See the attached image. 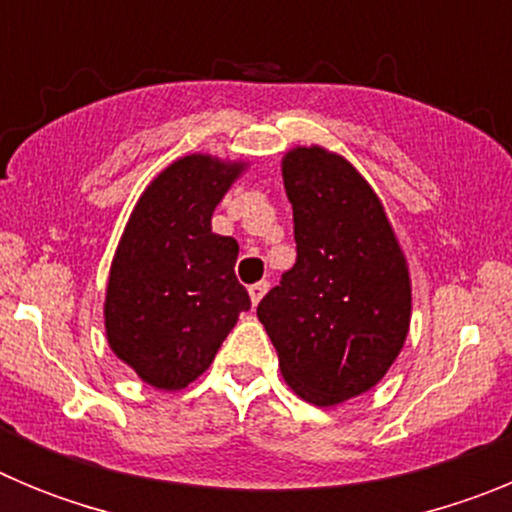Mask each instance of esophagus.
<instances>
[{
	"mask_svg": "<svg viewBox=\"0 0 512 512\" xmlns=\"http://www.w3.org/2000/svg\"><path fill=\"white\" fill-rule=\"evenodd\" d=\"M266 292H269V282H256V284H251V287H248V295H251L253 305H259L261 297H264Z\"/></svg>",
	"mask_w": 512,
	"mask_h": 512,
	"instance_id": "1",
	"label": "esophagus"
}]
</instances>
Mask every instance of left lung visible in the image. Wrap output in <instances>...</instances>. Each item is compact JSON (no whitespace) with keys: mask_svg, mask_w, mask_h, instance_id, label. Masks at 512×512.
I'll return each mask as SVG.
<instances>
[{"mask_svg":"<svg viewBox=\"0 0 512 512\" xmlns=\"http://www.w3.org/2000/svg\"><path fill=\"white\" fill-rule=\"evenodd\" d=\"M282 176L297 261L256 315L289 387L328 408L372 390L402 351L410 274L382 202L346 158L292 148Z\"/></svg>","mask_w":512,"mask_h":512,"instance_id":"left-lung-1","label":"left lung"}]
</instances>
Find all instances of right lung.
Wrapping results in <instances>:
<instances>
[{
  "label": "right lung",
  "mask_w": 512,
  "mask_h": 512,
  "mask_svg": "<svg viewBox=\"0 0 512 512\" xmlns=\"http://www.w3.org/2000/svg\"><path fill=\"white\" fill-rule=\"evenodd\" d=\"M246 164L192 153L140 194L112 259L104 328L110 348L156 390L200 377L238 315V243L212 233V212Z\"/></svg>",
  "instance_id": "right-lung-1"
}]
</instances>
